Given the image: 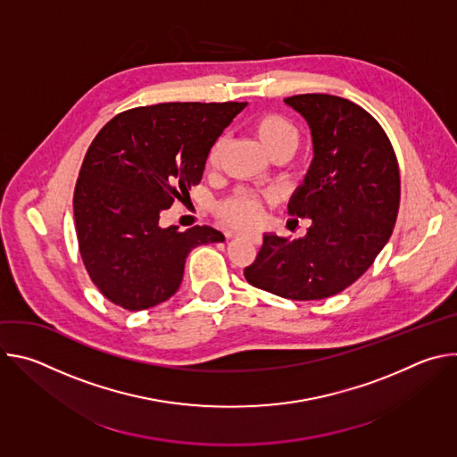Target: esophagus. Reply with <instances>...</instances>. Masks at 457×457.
Instances as JSON below:
<instances>
[{"mask_svg":"<svg viewBox=\"0 0 457 457\" xmlns=\"http://www.w3.org/2000/svg\"><path fill=\"white\" fill-rule=\"evenodd\" d=\"M231 237H244V238L251 240L253 244H260V235H256V233H242V231H237V233H228V238H231Z\"/></svg>","mask_w":457,"mask_h":457,"instance_id":"1","label":"esophagus"}]
</instances>
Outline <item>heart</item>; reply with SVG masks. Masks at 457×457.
<instances>
[{
  "mask_svg": "<svg viewBox=\"0 0 457 457\" xmlns=\"http://www.w3.org/2000/svg\"><path fill=\"white\" fill-rule=\"evenodd\" d=\"M251 132L256 137L258 145L262 146L264 152L273 159L280 155L291 157L300 143V134L296 126L287 117L275 112H268L254 117L251 122ZM224 146H226L224 137H219L212 145L206 157L208 170H217L220 166ZM266 203H268V197H264V195L240 189L231 193L229 197L222 199L217 204V215L224 222L233 226H240V228L251 226L258 220Z\"/></svg>",
  "mask_w": 457,
  "mask_h": 457,
  "instance_id": "heart-1",
  "label": "heart"
}]
</instances>
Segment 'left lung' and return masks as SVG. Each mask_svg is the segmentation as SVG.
I'll list each match as a JSON object with an SVG mask.
<instances>
[{
	"label": "left lung",
	"mask_w": 457,
	"mask_h": 457,
	"mask_svg": "<svg viewBox=\"0 0 457 457\" xmlns=\"http://www.w3.org/2000/svg\"><path fill=\"white\" fill-rule=\"evenodd\" d=\"M284 103L307 120L314 152L287 210L312 224L296 240L264 235L244 277L282 298L321 300L354 284L393 235L400 168L385 129L353 101L302 94Z\"/></svg>",
	"instance_id": "obj_1"
}]
</instances>
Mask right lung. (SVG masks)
Listing matches in <instances>:
<instances>
[{
  "label": "right lung",
  "mask_w": 457,
  "mask_h": 457,
  "mask_svg": "<svg viewBox=\"0 0 457 457\" xmlns=\"http://www.w3.org/2000/svg\"><path fill=\"white\" fill-rule=\"evenodd\" d=\"M245 103H161L117 113L92 141L74 191L83 264L112 303L143 311L173 296L189 251L222 242L210 226L161 228L189 199L212 145Z\"/></svg>",
  "instance_id": "1"
}]
</instances>
